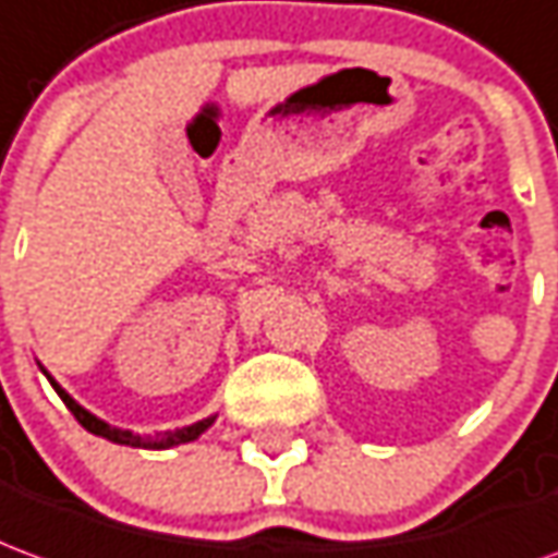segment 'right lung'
Instances as JSON below:
<instances>
[{
    "label": "right lung",
    "instance_id": "obj_1",
    "mask_svg": "<svg viewBox=\"0 0 558 558\" xmlns=\"http://www.w3.org/2000/svg\"><path fill=\"white\" fill-rule=\"evenodd\" d=\"M41 368V365H38ZM45 372V368H41ZM45 377L50 380V387L57 389V396H60L62 401H65V408L75 414V420L81 423V426L87 428V432H93V435H99V438H105V441H114V444H123V447H142V450H169V447H178V444H190L196 441L202 432H208V428L214 426V420L217 416H208V420H198V423H193V426H184V428H174V432H162V435H157V438H150V435H135V432H130V428H117L111 426V423H105V420H99L96 414H89L87 408H81L65 389L50 377L48 372H45Z\"/></svg>",
    "mask_w": 558,
    "mask_h": 558
}]
</instances>
